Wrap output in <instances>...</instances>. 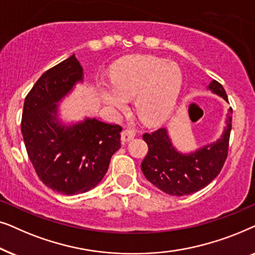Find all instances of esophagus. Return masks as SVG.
Wrapping results in <instances>:
<instances>
[{"label":"esophagus","instance_id":"obj_1","mask_svg":"<svg viewBox=\"0 0 255 255\" xmlns=\"http://www.w3.org/2000/svg\"><path fill=\"white\" fill-rule=\"evenodd\" d=\"M133 138H134L133 131L128 130V128H125V130L122 131V141H123V142H128L130 140H132Z\"/></svg>","mask_w":255,"mask_h":255}]
</instances>
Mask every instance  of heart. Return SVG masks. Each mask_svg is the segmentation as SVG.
<instances>
[{"instance_id":"heart-1","label":"heart","mask_w":255,"mask_h":255,"mask_svg":"<svg viewBox=\"0 0 255 255\" xmlns=\"http://www.w3.org/2000/svg\"><path fill=\"white\" fill-rule=\"evenodd\" d=\"M113 85H100L103 103L111 109L124 111L128 101L135 99L134 109L146 125H159L175 109L183 85L177 64L153 55H134L115 65Z\"/></svg>"}]
</instances>
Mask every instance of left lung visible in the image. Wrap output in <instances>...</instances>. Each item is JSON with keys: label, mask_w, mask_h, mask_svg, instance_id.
Listing matches in <instances>:
<instances>
[{"label": "left lung", "mask_w": 255, "mask_h": 255, "mask_svg": "<svg viewBox=\"0 0 255 255\" xmlns=\"http://www.w3.org/2000/svg\"><path fill=\"white\" fill-rule=\"evenodd\" d=\"M208 89L229 102L224 88L216 80L209 83ZM231 113L230 108L221 138L190 153L177 151L166 128L145 133L142 139L148 146V153L142 160L141 170L146 179L174 196L194 194L207 187L221 173L228 158Z\"/></svg>", "instance_id": "obj_1"}]
</instances>
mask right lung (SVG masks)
I'll list each match as a JSON object with an SVG mask.
<instances>
[{
  "label": "right lung",
  "mask_w": 255,
  "mask_h": 255,
  "mask_svg": "<svg viewBox=\"0 0 255 255\" xmlns=\"http://www.w3.org/2000/svg\"><path fill=\"white\" fill-rule=\"evenodd\" d=\"M82 81L83 68L73 54L45 72L24 101L20 130L27 155L41 182L64 195L96 187L121 147L120 125L59 120V102Z\"/></svg>",
  "instance_id": "add662e5"
}]
</instances>
